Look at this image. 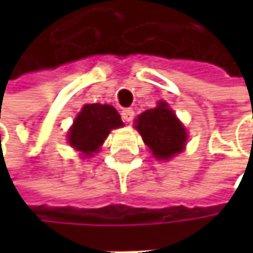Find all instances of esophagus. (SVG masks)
Here are the masks:
<instances>
[{
	"label": "esophagus",
	"instance_id": "34e87169",
	"mask_svg": "<svg viewBox=\"0 0 253 253\" xmlns=\"http://www.w3.org/2000/svg\"><path fill=\"white\" fill-rule=\"evenodd\" d=\"M122 117H123L125 122L131 123V120H133V117H134V111H133L131 108H125V110L122 111Z\"/></svg>",
	"mask_w": 253,
	"mask_h": 253
}]
</instances>
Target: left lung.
<instances>
[{
  "instance_id": "left-lung-1",
  "label": "left lung",
  "mask_w": 253,
  "mask_h": 253,
  "mask_svg": "<svg viewBox=\"0 0 253 253\" xmlns=\"http://www.w3.org/2000/svg\"><path fill=\"white\" fill-rule=\"evenodd\" d=\"M134 123L145 145L157 160H170L186 146L187 131L164 101H160L155 108L142 113Z\"/></svg>"
}]
</instances>
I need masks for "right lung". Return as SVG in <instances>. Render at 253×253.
<instances>
[{
  "instance_id": "right-lung-1",
  "label": "right lung",
  "mask_w": 253,
  "mask_h": 253,
  "mask_svg": "<svg viewBox=\"0 0 253 253\" xmlns=\"http://www.w3.org/2000/svg\"><path fill=\"white\" fill-rule=\"evenodd\" d=\"M122 126L125 123L113 105L86 104L70 127L67 140L83 157H92L99 151L110 131Z\"/></svg>"
}]
</instances>
